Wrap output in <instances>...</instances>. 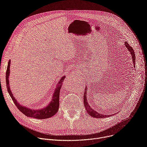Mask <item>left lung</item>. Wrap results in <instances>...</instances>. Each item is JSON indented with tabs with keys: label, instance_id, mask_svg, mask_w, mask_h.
<instances>
[{
	"label": "left lung",
	"instance_id": "obj_1",
	"mask_svg": "<svg viewBox=\"0 0 147 147\" xmlns=\"http://www.w3.org/2000/svg\"><path fill=\"white\" fill-rule=\"evenodd\" d=\"M125 46L126 47L128 50L130 51V52L131 53V55L132 56V59H133V61L134 63V67H135V65H136V56H135V52L133 50V49L132 48V47H130V45L127 42H124ZM87 86L86 87V89H85V92L84 94V107L86 109V111H87V113L92 117H95V118H105V117H110L112 115H102L100 114L99 113H98L96 111H94V109H92L91 108V107H90V105H88V103L87 102Z\"/></svg>",
	"mask_w": 147,
	"mask_h": 147
}]
</instances>
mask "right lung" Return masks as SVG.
<instances>
[{
	"label": "right lung",
	"instance_id": "right-lung-1",
	"mask_svg": "<svg viewBox=\"0 0 147 147\" xmlns=\"http://www.w3.org/2000/svg\"><path fill=\"white\" fill-rule=\"evenodd\" d=\"M10 60L8 62L7 68L6 73V87H7V91L10 97L11 98L15 104V105L17 107L18 110L28 117H33L35 119H48L55 115L59 110L60 91L61 86L63 85V81H64V80L65 78V76H63L60 79L59 81L57 82L55 92L53 93L52 100L49 103L48 105L45 108H44L41 109L33 110V109H31L28 108H26L25 107H23L22 105H20L19 103L16 99V98L13 96L11 92V90H10V87H9V76L10 74Z\"/></svg>",
	"mask_w": 147,
	"mask_h": 147
}]
</instances>
